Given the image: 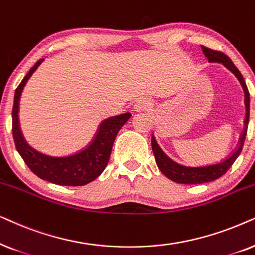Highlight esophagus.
Segmentation results:
<instances>
[{
	"mask_svg": "<svg viewBox=\"0 0 255 255\" xmlns=\"http://www.w3.org/2000/svg\"><path fill=\"white\" fill-rule=\"evenodd\" d=\"M150 108V104H148L147 101H138V103L134 106L135 112H144L148 111Z\"/></svg>",
	"mask_w": 255,
	"mask_h": 255,
	"instance_id": "34e87169",
	"label": "esophagus"
}]
</instances>
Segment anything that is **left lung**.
<instances>
[{"label": "left lung", "mask_w": 255, "mask_h": 255, "mask_svg": "<svg viewBox=\"0 0 255 255\" xmlns=\"http://www.w3.org/2000/svg\"><path fill=\"white\" fill-rule=\"evenodd\" d=\"M202 49L203 53L205 54V57L209 59L210 63L223 64L227 70H230L234 76L238 78L240 84H242L244 92H245V128H244L242 136H240L238 148H237L229 157L225 158L222 162L215 163V164L202 165V167H186V165H182L177 162L172 161L170 157H168V156L163 152L162 149L159 148V145L157 144V142H156L155 138L152 137L151 148L158 169L162 171V174L164 175L165 177L171 179L172 182L179 183V184H202V183L212 182L216 181L217 178L222 177V176L231 168V165L233 164L234 161L238 158V156L243 150L244 142H245V137L247 134V126H249L250 121V93L249 90H247L246 83L245 80H244L242 73L239 72V70L237 69L232 60H231L226 54L219 52V51L208 49V47L205 46H202Z\"/></svg>", "instance_id": "obj_1"}]
</instances>
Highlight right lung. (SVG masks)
Listing matches in <instances>:
<instances>
[{
	"label": "right lung",
	"mask_w": 255,
	"mask_h": 255,
	"mask_svg": "<svg viewBox=\"0 0 255 255\" xmlns=\"http://www.w3.org/2000/svg\"><path fill=\"white\" fill-rule=\"evenodd\" d=\"M43 59H39L16 88L12 107V136L18 154L36 176L53 184L81 186L99 177L107 167L115 137L122 126L129 120L130 114L125 113L104 120L99 126L93 141L83 150L67 156H50L39 152L26 143L18 121L19 98L26 81L37 70Z\"/></svg>",
	"instance_id": "1"
}]
</instances>
